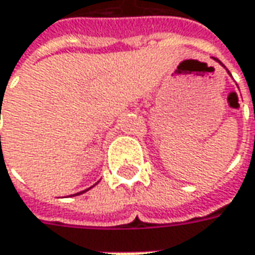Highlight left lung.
Masks as SVG:
<instances>
[{
  "label": "left lung",
  "instance_id": "8db88e82",
  "mask_svg": "<svg viewBox=\"0 0 255 255\" xmlns=\"http://www.w3.org/2000/svg\"><path fill=\"white\" fill-rule=\"evenodd\" d=\"M214 59H216V58H214ZM216 61H217V62H220L219 59H216ZM220 64H221V62H220ZM221 65H223V64H221ZM223 66H224V65H223ZM227 72H229V71H227ZM229 74H230V72H229Z\"/></svg>",
  "mask_w": 255,
  "mask_h": 255
}]
</instances>
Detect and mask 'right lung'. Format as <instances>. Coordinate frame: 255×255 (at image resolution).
Returning <instances> with one entry per match:
<instances>
[{
  "label": "right lung",
  "mask_w": 255,
  "mask_h": 255,
  "mask_svg": "<svg viewBox=\"0 0 255 255\" xmlns=\"http://www.w3.org/2000/svg\"><path fill=\"white\" fill-rule=\"evenodd\" d=\"M0 139H1V136H0ZM92 187H93V186H92ZM89 189H91V187H89ZM89 189H88V190H89ZM85 191H86V190L81 191V193H76V194H74V196H78V194H82V193H85Z\"/></svg>",
  "instance_id": "obj_1"
}]
</instances>
